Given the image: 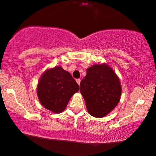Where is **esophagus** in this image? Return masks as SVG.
Instances as JSON below:
<instances>
[{"label": "esophagus", "mask_w": 156, "mask_h": 156, "mask_svg": "<svg viewBox=\"0 0 156 156\" xmlns=\"http://www.w3.org/2000/svg\"><path fill=\"white\" fill-rule=\"evenodd\" d=\"M76 82L78 83V85H80V78H78V79H76Z\"/></svg>", "instance_id": "1"}]
</instances>
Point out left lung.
<instances>
[{"label": "left lung", "mask_w": 156, "mask_h": 156, "mask_svg": "<svg viewBox=\"0 0 156 156\" xmlns=\"http://www.w3.org/2000/svg\"><path fill=\"white\" fill-rule=\"evenodd\" d=\"M80 90L87 111L94 117H103L117 106L121 85L114 70L106 64H94L87 69Z\"/></svg>", "instance_id": "left-lung-1"}]
</instances>
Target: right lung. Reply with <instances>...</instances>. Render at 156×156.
<instances>
[{
	"mask_svg": "<svg viewBox=\"0 0 156 156\" xmlns=\"http://www.w3.org/2000/svg\"><path fill=\"white\" fill-rule=\"evenodd\" d=\"M79 90V86L67 71L56 67L41 77L37 87L39 100L45 108L54 113L65 109L69 99Z\"/></svg>",
	"mask_w": 156,
	"mask_h": 156,
	"instance_id": "right-lung-1",
	"label": "right lung"
}]
</instances>
